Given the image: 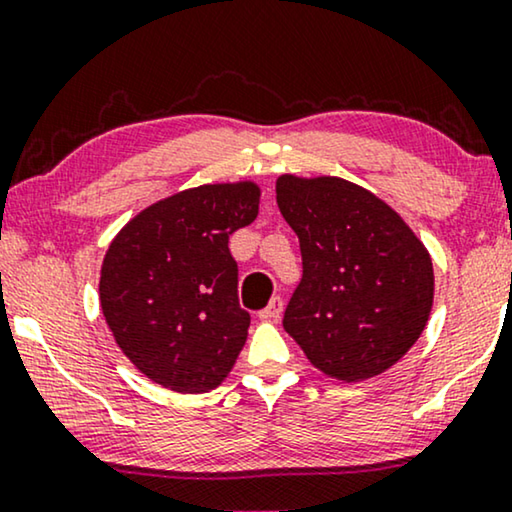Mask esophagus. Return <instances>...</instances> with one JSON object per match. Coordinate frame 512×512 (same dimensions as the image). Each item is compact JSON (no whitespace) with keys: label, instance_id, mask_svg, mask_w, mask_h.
I'll use <instances>...</instances> for the list:
<instances>
[{"label":"esophagus","instance_id":"esophagus-1","mask_svg":"<svg viewBox=\"0 0 512 512\" xmlns=\"http://www.w3.org/2000/svg\"><path fill=\"white\" fill-rule=\"evenodd\" d=\"M282 310H284L282 298L275 296V298L270 300V303H268V307H265V310L258 312V319H263V321H277V319H279V314H282Z\"/></svg>","mask_w":512,"mask_h":512}]
</instances>
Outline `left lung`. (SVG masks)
I'll list each match as a JSON object with an SVG mask.
<instances>
[{
  "label": "left lung",
  "mask_w": 512,
  "mask_h": 512,
  "mask_svg": "<svg viewBox=\"0 0 512 512\" xmlns=\"http://www.w3.org/2000/svg\"><path fill=\"white\" fill-rule=\"evenodd\" d=\"M275 191L303 254L284 331L333 380L382 375L429 321V249L396 209L347 179L282 174Z\"/></svg>",
  "instance_id": "left-lung-1"
}]
</instances>
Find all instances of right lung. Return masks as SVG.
I'll list each match as a JSON object with an SVG mask.
<instances>
[{"instance_id": "obj_1", "label": "right lung", "mask_w": 512, "mask_h": 512, "mask_svg": "<svg viewBox=\"0 0 512 512\" xmlns=\"http://www.w3.org/2000/svg\"><path fill=\"white\" fill-rule=\"evenodd\" d=\"M251 179L186 188L118 230L100 303L123 354L160 387L202 394L226 380L249 331L228 237L258 216Z\"/></svg>"}]
</instances>
